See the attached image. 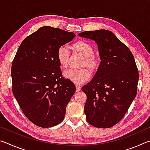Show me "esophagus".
I'll return each instance as SVG.
<instances>
[{
	"label": "esophagus",
	"instance_id": "esophagus-1",
	"mask_svg": "<svg viewBox=\"0 0 150 150\" xmlns=\"http://www.w3.org/2000/svg\"><path fill=\"white\" fill-rule=\"evenodd\" d=\"M81 90V87L79 85H76V91H77V92H79V91Z\"/></svg>",
	"mask_w": 150,
	"mask_h": 150
}]
</instances>
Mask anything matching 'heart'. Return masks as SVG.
<instances>
[{
	"label": "heart",
	"instance_id": "1",
	"mask_svg": "<svg viewBox=\"0 0 150 150\" xmlns=\"http://www.w3.org/2000/svg\"><path fill=\"white\" fill-rule=\"evenodd\" d=\"M73 47L85 57V63L91 69H94L98 65V59L93 55L94 50L89 43L79 40L73 44ZM57 59L59 65L65 68L68 65L69 56V50L65 45H62L57 49ZM64 76L76 84H81L89 79L91 77L90 70L87 67L82 69H71L64 73Z\"/></svg>",
	"mask_w": 150,
	"mask_h": 150
}]
</instances>
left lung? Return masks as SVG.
Segmentation results:
<instances>
[{
	"mask_svg": "<svg viewBox=\"0 0 150 150\" xmlns=\"http://www.w3.org/2000/svg\"><path fill=\"white\" fill-rule=\"evenodd\" d=\"M78 35L95 40L101 59L93 79L81 88L87 95L86 119L96 128H110L122 119L136 96L139 73L135 59L110 31H85Z\"/></svg>",
	"mask_w": 150,
	"mask_h": 150,
	"instance_id": "obj_1",
	"label": "left lung"
}]
</instances>
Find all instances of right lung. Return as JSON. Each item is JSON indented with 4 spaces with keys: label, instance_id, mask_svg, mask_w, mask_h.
<instances>
[{
    "label": "right lung",
    "instance_id": "obj_1",
    "mask_svg": "<svg viewBox=\"0 0 150 150\" xmlns=\"http://www.w3.org/2000/svg\"><path fill=\"white\" fill-rule=\"evenodd\" d=\"M73 32L40 28L25 38L13 59L12 93L24 115L42 128L57 125L76 88L63 77L57 49L71 41Z\"/></svg>",
    "mask_w": 150,
    "mask_h": 150
}]
</instances>
